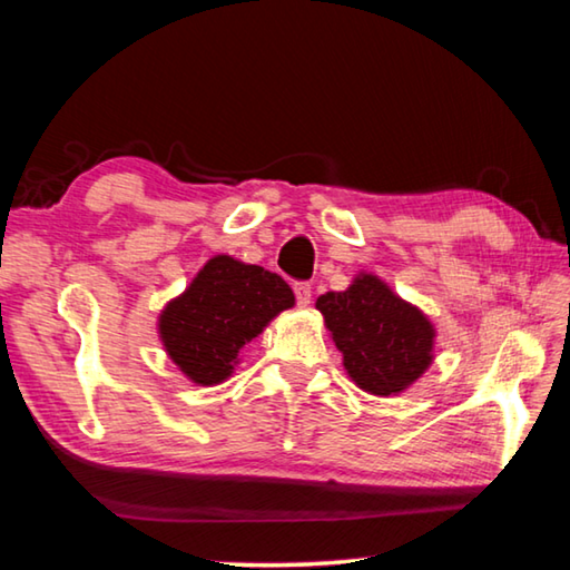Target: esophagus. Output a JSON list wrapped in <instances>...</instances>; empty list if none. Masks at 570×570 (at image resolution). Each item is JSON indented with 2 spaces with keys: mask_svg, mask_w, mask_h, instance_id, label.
Wrapping results in <instances>:
<instances>
[{
  "mask_svg": "<svg viewBox=\"0 0 570 570\" xmlns=\"http://www.w3.org/2000/svg\"><path fill=\"white\" fill-rule=\"evenodd\" d=\"M294 294H296V304H312V286H308L306 282H298L294 284Z\"/></svg>",
  "mask_w": 570,
  "mask_h": 570,
  "instance_id": "esophagus-1",
  "label": "esophagus"
}]
</instances>
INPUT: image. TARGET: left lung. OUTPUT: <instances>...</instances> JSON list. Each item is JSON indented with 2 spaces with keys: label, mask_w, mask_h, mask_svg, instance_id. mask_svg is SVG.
Listing matches in <instances>:
<instances>
[{
  "label": "left lung",
  "mask_w": 570,
  "mask_h": 570,
  "mask_svg": "<svg viewBox=\"0 0 570 570\" xmlns=\"http://www.w3.org/2000/svg\"><path fill=\"white\" fill-rule=\"evenodd\" d=\"M344 370L356 387L390 397L417 382L432 364L435 326L382 278L360 274L346 292L316 298Z\"/></svg>",
  "instance_id": "obj_1"
}]
</instances>
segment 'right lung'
Listing matches in <instances>:
<instances>
[{"label": "right lung", "instance_id": "right-lung-1", "mask_svg": "<svg viewBox=\"0 0 570 570\" xmlns=\"http://www.w3.org/2000/svg\"><path fill=\"white\" fill-rule=\"evenodd\" d=\"M292 306V286L278 274L214 256L160 312V342L190 382L210 387L228 380L244 346Z\"/></svg>", "mask_w": 570, "mask_h": 570}]
</instances>
